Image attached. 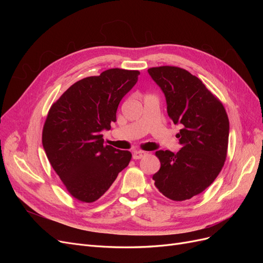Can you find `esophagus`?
Wrapping results in <instances>:
<instances>
[{
  "mask_svg": "<svg viewBox=\"0 0 263 263\" xmlns=\"http://www.w3.org/2000/svg\"><path fill=\"white\" fill-rule=\"evenodd\" d=\"M146 156H147L146 151H134V154H133V158L135 159V160H138V159H141Z\"/></svg>",
  "mask_w": 263,
  "mask_h": 263,
  "instance_id": "obj_1",
  "label": "esophagus"
}]
</instances>
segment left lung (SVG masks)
Returning a JSON list of instances; mask_svg holds the SVG:
<instances>
[{
    "instance_id": "8db88e82",
    "label": "left lung",
    "mask_w": 263,
    "mask_h": 263,
    "mask_svg": "<svg viewBox=\"0 0 263 263\" xmlns=\"http://www.w3.org/2000/svg\"><path fill=\"white\" fill-rule=\"evenodd\" d=\"M165 95L182 148L177 154L159 150L160 170L154 174L156 187L172 201L190 200L209 187L224 166L229 121L222 103L197 77L185 69L162 66L148 69Z\"/></svg>"
}]
</instances>
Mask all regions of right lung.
<instances>
[{
	"mask_svg": "<svg viewBox=\"0 0 263 263\" xmlns=\"http://www.w3.org/2000/svg\"><path fill=\"white\" fill-rule=\"evenodd\" d=\"M137 70L108 69L76 82L51 105L43 128L47 158L68 192L93 203L128 165L132 154L103 145L119 102L136 84Z\"/></svg>",
	"mask_w": 263,
	"mask_h": 263,
	"instance_id": "right-lung-1",
	"label": "right lung"
}]
</instances>
